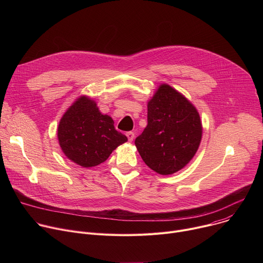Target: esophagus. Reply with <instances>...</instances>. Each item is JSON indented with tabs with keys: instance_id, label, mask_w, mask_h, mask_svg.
I'll list each match as a JSON object with an SVG mask.
<instances>
[{
	"instance_id": "34e87169",
	"label": "esophagus",
	"mask_w": 263,
	"mask_h": 263,
	"mask_svg": "<svg viewBox=\"0 0 263 263\" xmlns=\"http://www.w3.org/2000/svg\"><path fill=\"white\" fill-rule=\"evenodd\" d=\"M126 135H127L129 141H132L134 139V133L133 132H128Z\"/></svg>"
}]
</instances>
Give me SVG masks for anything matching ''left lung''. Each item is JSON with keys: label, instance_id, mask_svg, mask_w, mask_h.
I'll return each mask as SVG.
<instances>
[{"label": "left lung", "instance_id": "8db88e82", "mask_svg": "<svg viewBox=\"0 0 263 263\" xmlns=\"http://www.w3.org/2000/svg\"><path fill=\"white\" fill-rule=\"evenodd\" d=\"M202 133L196 107L172 86L161 84L147 102V125L135 145L149 168L166 176L193 159Z\"/></svg>", "mask_w": 263, "mask_h": 263}]
</instances>
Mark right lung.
I'll use <instances>...</instances> for the list:
<instances>
[{
  "label": "right lung",
  "mask_w": 263,
  "mask_h": 263,
  "mask_svg": "<svg viewBox=\"0 0 263 263\" xmlns=\"http://www.w3.org/2000/svg\"><path fill=\"white\" fill-rule=\"evenodd\" d=\"M114 124L109 116L101 114L93 100L81 96L59 122L57 135L62 152L83 167L101 164L114 149L128 140Z\"/></svg>",
  "instance_id": "1"
}]
</instances>
